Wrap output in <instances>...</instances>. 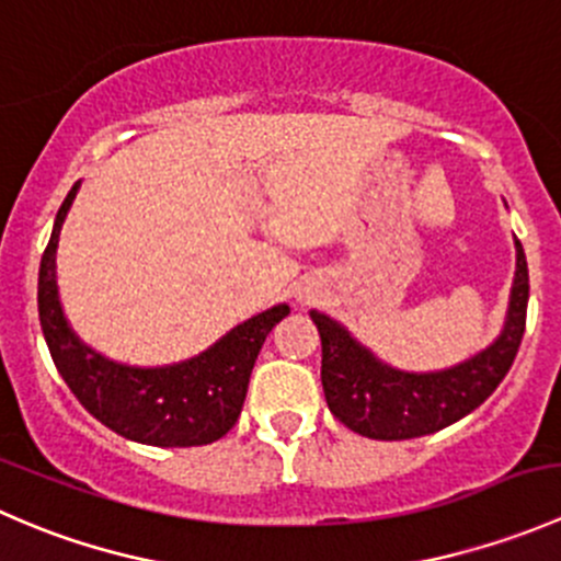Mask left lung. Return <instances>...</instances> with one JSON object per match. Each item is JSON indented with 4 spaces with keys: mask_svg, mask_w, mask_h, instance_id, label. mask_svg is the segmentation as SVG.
I'll return each mask as SVG.
<instances>
[{
    "mask_svg": "<svg viewBox=\"0 0 561 561\" xmlns=\"http://www.w3.org/2000/svg\"><path fill=\"white\" fill-rule=\"evenodd\" d=\"M529 271L516 241V279L507 320L494 344L463 364L428 375H412L382 364L350 336L342 322L312 314L322 342V390L328 410L355 434L369 439H412L434 434L483 404L505 380L526 328Z\"/></svg>",
    "mask_w": 561,
    "mask_h": 561,
    "instance_id": "8db88e82",
    "label": "left lung"
}]
</instances>
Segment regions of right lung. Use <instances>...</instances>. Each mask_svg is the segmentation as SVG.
<instances>
[{"mask_svg":"<svg viewBox=\"0 0 561 561\" xmlns=\"http://www.w3.org/2000/svg\"><path fill=\"white\" fill-rule=\"evenodd\" d=\"M72 184L56 214L54 233L39 260L37 309L43 336L61 380L111 432L157 448H192L225 437L244 407L249 375L271 328L290 314L287 304L249 317L206 353L173 366L138 369L107 360L72 333L56 287V247L78 195Z\"/></svg>","mask_w":561,"mask_h":561,"instance_id":"add662e5","label":"right lung"}]
</instances>
